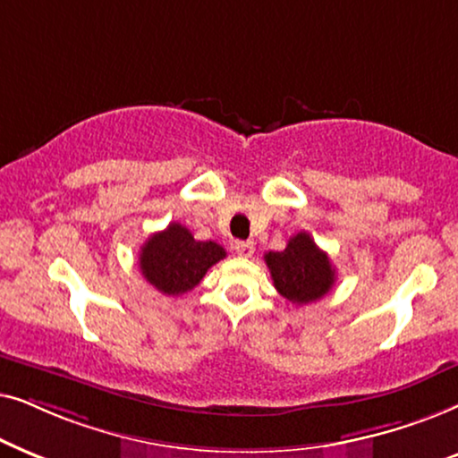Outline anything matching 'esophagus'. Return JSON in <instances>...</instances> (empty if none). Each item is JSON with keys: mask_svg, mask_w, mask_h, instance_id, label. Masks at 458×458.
I'll use <instances>...</instances> for the list:
<instances>
[{"mask_svg": "<svg viewBox=\"0 0 458 458\" xmlns=\"http://www.w3.org/2000/svg\"><path fill=\"white\" fill-rule=\"evenodd\" d=\"M234 251L239 258H251L255 251V245L251 241H236L234 242Z\"/></svg>", "mask_w": 458, "mask_h": 458, "instance_id": "obj_1", "label": "esophagus"}]
</instances>
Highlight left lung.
Wrapping results in <instances>:
<instances>
[{
	"instance_id": "left-lung-1",
	"label": "left lung",
	"mask_w": 458,
	"mask_h": 458,
	"mask_svg": "<svg viewBox=\"0 0 458 458\" xmlns=\"http://www.w3.org/2000/svg\"><path fill=\"white\" fill-rule=\"evenodd\" d=\"M274 286L297 306L318 301L335 284V267L328 255L308 233L291 236L283 251L264 255Z\"/></svg>"
}]
</instances>
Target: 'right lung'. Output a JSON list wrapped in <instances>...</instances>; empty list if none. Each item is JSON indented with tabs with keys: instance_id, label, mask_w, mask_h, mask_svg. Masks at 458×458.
Masks as SVG:
<instances>
[{
	"instance_id": "add662e5",
	"label": "right lung",
	"mask_w": 458,
	"mask_h": 458,
	"mask_svg": "<svg viewBox=\"0 0 458 458\" xmlns=\"http://www.w3.org/2000/svg\"><path fill=\"white\" fill-rule=\"evenodd\" d=\"M224 258V247L217 242L197 241L186 225L172 222L161 233L150 234L140 249V270L157 291L178 297L192 291Z\"/></svg>"
}]
</instances>
